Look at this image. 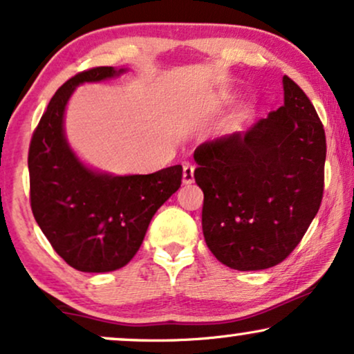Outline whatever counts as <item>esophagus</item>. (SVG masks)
I'll list each match as a JSON object with an SVG mask.
<instances>
[{
    "label": "esophagus",
    "mask_w": 354,
    "mask_h": 354,
    "mask_svg": "<svg viewBox=\"0 0 354 354\" xmlns=\"http://www.w3.org/2000/svg\"><path fill=\"white\" fill-rule=\"evenodd\" d=\"M194 181V167L191 163L183 165V183L185 185H191Z\"/></svg>",
    "instance_id": "esophagus-1"
}]
</instances>
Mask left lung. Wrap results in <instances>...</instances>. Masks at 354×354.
Returning a JSON list of instances; mask_svg holds the SVG:
<instances>
[{"label": "left lung", "instance_id": "8db88e82", "mask_svg": "<svg viewBox=\"0 0 354 354\" xmlns=\"http://www.w3.org/2000/svg\"><path fill=\"white\" fill-rule=\"evenodd\" d=\"M283 88L279 109L194 150L205 243L232 270H266L288 258L324 196V125L289 77Z\"/></svg>", "mask_w": 354, "mask_h": 354}]
</instances>
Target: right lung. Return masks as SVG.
Masks as SVG:
<instances>
[{"mask_svg": "<svg viewBox=\"0 0 354 354\" xmlns=\"http://www.w3.org/2000/svg\"><path fill=\"white\" fill-rule=\"evenodd\" d=\"M125 71L97 66L70 78L48 102L29 147L35 222L53 250L83 272L127 265L140 248L151 217L181 186V165L151 174L115 176L84 165L66 140L65 109L75 88Z\"/></svg>", "mask_w": 354, "mask_h": 354, "instance_id": "1", "label": "right lung"}]
</instances>
